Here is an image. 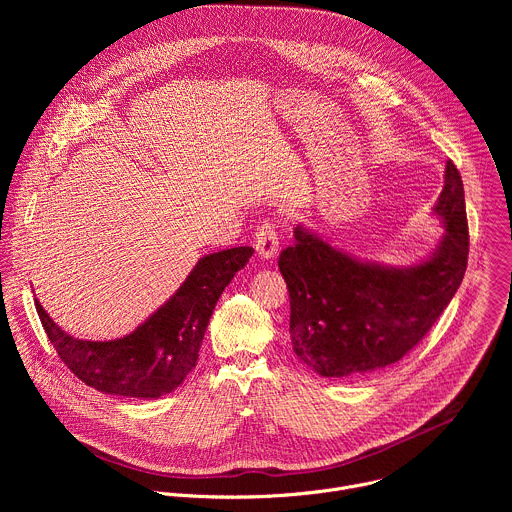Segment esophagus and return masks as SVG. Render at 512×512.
<instances>
[{"label":"esophagus","instance_id":"obj_1","mask_svg":"<svg viewBox=\"0 0 512 512\" xmlns=\"http://www.w3.org/2000/svg\"><path fill=\"white\" fill-rule=\"evenodd\" d=\"M253 247L263 259H271L279 251V237L275 231V225L271 221H263L253 235Z\"/></svg>","mask_w":512,"mask_h":512}]
</instances>
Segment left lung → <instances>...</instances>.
Returning <instances> with one entry per match:
<instances>
[{
  "instance_id": "obj_1",
  "label": "left lung",
  "mask_w": 512,
  "mask_h": 512,
  "mask_svg": "<svg viewBox=\"0 0 512 512\" xmlns=\"http://www.w3.org/2000/svg\"><path fill=\"white\" fill-rule=\"evenodd\" d=\"M435 212L446 237L429 261L393 269L360 263L296 229L279 255L289 291V336L298 358L322 377L356 379L409 354L442 316L468 265L462 176L452 160Z\"/></svg>"
}]
</instances>
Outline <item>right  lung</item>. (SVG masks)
<instances>
[{"instance_id": "obj_1", "label": "right lung", "mask_w": 512, "mask_h": 512, "mask_svg": "<svg viewBox=\"0 0 512 512\" xmlns=\"http://www.w3.org/2000/svg\"><path fill=\"white\" fill-rule=\"evenodd\" d=\"M251 255L253 247H233L202 257L172 300L119 340L72 338L38 300L36 312L60 360L85 385L109 395L156 399L180 387L196 367L212 310Z\"/></svg>"}]
</instances>
